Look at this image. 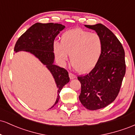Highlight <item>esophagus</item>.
Returning <instances> with one entry per match:
<instances>
[{"label":"esophagus","instance_id":"34e87169","mask_svg":"<svg viewBox=\"0 0 135 135\" xmlns=\"http://www.w3.org/2000/svg\"><path fill=\"white\" fill-rule=\"evenodd\" d=\"M69 77H70V79H74V78H75V77H76V75H75V74H72V73L70 72L69 73Z\"/></svg>","mask_w":135,"mask_h":135}]
</instances>
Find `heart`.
Masks as SVG:
<instances>
[{"label":"heart","mask_w":135,"mask_h":135,"mask_svg":"<svg viewBox=\"0 0 135 135\" xmlns=\"http://www.w3.org/2000/svg\"><path fill=\"white\" fill-rule=\"evenodd\" d=\"M103 42L99 34L83 29H74L62 35L61 44H54V52L61 63L68 60L78 72H86L93 69L100 60Z\"/></svg>","instance_id":"b5f03b06"}]
</instances>
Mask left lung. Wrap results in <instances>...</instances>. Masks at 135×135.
<instances>
[{
    "label": "left lung",
    "instance_id": "1",
    "mask_svg": "<svg viewBox=\"0 0 135 135\" xmlns=\"http://www.w3.org/2000/svg\"><path fill=\"white\" fill-rule=\"evenodd\" d=\"M85 27L95 30L103 40L100 60L91 71L77 76L81 84L79 100L88 110L104 108L118 95L126 73L125 53L118 38L107 27L98 23Z\"/></svg>",
    "mask_w": 135,
    "mask_h": 135
}]
</instances>
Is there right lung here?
Here are the masks:
<instances>
[{
	"label": "right lung",
	"mask_w": 135,
	"mask_h": 135,
	"mask_svg": "<svg viewBox=\"0 0 135 135\" xmlns=\"http://www.w3.org/2000/svg\"><path fill=\"white\" fill-rule=\"evenodd\" d=\"M65 27L58 23H35L20 37L14 49L15 52L25 51L33 54L52 74L58 90L56 101L51 108L58 102L61 89L70 81L67 70L53 64L54 40Z\"/></svg>",
	"instance_id": "add662e5"
}]
</instances>
